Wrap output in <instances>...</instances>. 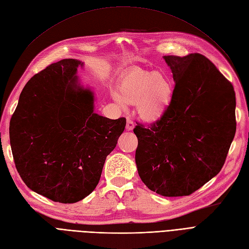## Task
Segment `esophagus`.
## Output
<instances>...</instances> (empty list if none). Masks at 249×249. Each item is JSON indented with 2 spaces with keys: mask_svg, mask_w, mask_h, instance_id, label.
I'll return each instance as SVG.
<instances>
[{
  "mask_svg": "<svg viewBox=\"0 0 249 249\" xmlns=\"http://www.w3.org/2000/svg\"><path fill=\"white\" fill-rule=\"evenodd\" d=\"M134 126H135L134 122L132 121L131 118H127V119H126V125H125L126 130H127V131H132L133 128H134Z\"/></svg>",
  "mask_w": 249,
  "mask_h": 249,
  "instance_id": "1",
  "label": "esophagus"
}]
</instances>
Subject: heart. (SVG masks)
<instances>
[{
  "label": "heart",
  "instance_id": "1",
  "mask_svg": "<svg viewBox=\"0 0 249 249\" xmlns=\"http://www.w3.org/2000/svg\"><path fill=\"white\" fill-rule=\"evenodd\" d=\"M114 99L123 107L136 104L139 115L146 122H155L166 111L173 97V85L165 75L141 69L127 73L119 85Z\"/></svg>",
  "mask_w": 249,
  "mask_h": 249
}]
</instances>
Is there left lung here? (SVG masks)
Instances as JSON below:
<instances>
[{"label":"left lung","instance_id":"obj_1","mask_svg":"<svg viewBox=\"0 0 249 249\" xmlns=\"http://www.w3.org/2000/svg\"><path fill=\"white\" fill-rule=\"evenodd\" d=\"M175 81L164 114L137 124L136 164L159 195L188 196L221 172L236 132L232 84L201 54L164 56Z\"/></svg>","mask_w":249,"mask_h":249}]
</instances>
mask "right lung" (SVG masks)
Wrapping results in <instances>:
<instances>
[{
	"mask_svg": "<svg viewBox=\"0 0 249 249\" xmlns=\"http://www.w3.org/2000/svg\"><path fill=\"white\" fill-rule=\"evenodd\" d=\"M74 59L52 63L26 83L10 122L16 170L37 194L74 203L91 194L124 117L94 113L93 93L77 85Z\"/></svg>",
	"mask_w": 249,
	"mask_h": 249,
	"instance_id": "right-lung-1",
	"label": "right lung"
}]
</instances>
